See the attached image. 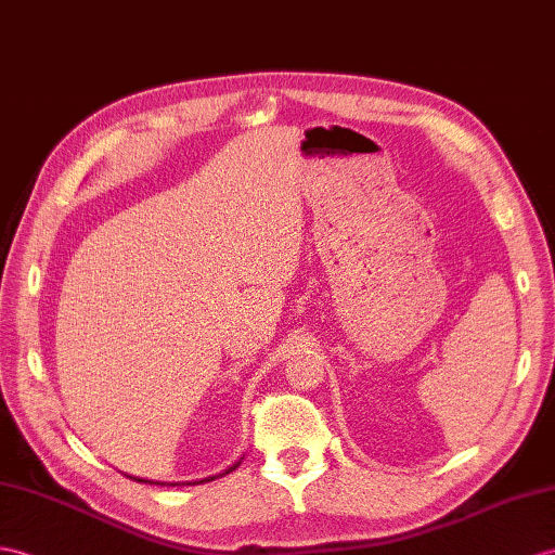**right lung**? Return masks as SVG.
Returning a JSON list of instances; mask_svg holds the SVG:
<instances>
[{"label": "right lung", "mask_w": 555, "mask_h": 555, "mask_svg": "<svg viewBox=\"0 0 555 555\" xmlns=\"http://www.w3.org/2000/svg\"><path fill=\"white\" fill-rule=\"evenodd\" d=\"M228 473H231V470H228ZM133 480H139V478H133ZM209 480H214V478H207V480H199V482H209ZM139 482H145V480H139ZM159 485V482H157Z\"/></svg>", "instance_id": "1"}]
</instances>
